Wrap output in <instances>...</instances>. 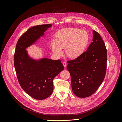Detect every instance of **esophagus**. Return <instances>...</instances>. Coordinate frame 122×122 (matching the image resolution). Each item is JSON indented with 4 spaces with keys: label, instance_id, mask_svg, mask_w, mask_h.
<instances>
[{
    "label": "esophagus",
    "instance_id": "34e87169",
    "mask_svg": "<svg viewBox=\"0 0 122 122\" xmlns=\"http://www.w3.org/2000/svg\"><path fill=\"white\" fill-rule=\"evenodd\" d=\"M62 64H63V66H64V67H65L67 66V63H66V62H63Z\"/></svg>",
    "mask_w": 122,
    "mask_h": 122
}]
</instances>
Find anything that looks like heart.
I'll use <instances>...</instances> for the list:
<instances>
[{
  "mask_svg": "<svg viewBox=\"0 0 122 122\" xmlns=\"http://www.w3.org/2000/svg\"><path fill=\"white\" fill-rule=\"evenodd\" d=\"M89 42V36L86 30L76 28H65L58 31L55 35V42L51 43V50L58 56L63 54L70 59H76L85 51Z\"/></svg>",
  "mask_w": 122,
  "mask_h": 122,
  "instance_id": "1",
  "label": "heart"
}]
</instances>
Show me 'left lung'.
<instances>
[{
	"instance_id": "1",
	"label": "left lung",
	"mask_w": 122,
	"mask_h": 122,
	"mask_svg": "<svg viewBox=\"0 0 122 122\" xmlns=\"http://www.w3.org/2000/svg\"><path fill=\"white\" fill-rule=\"evenodd\" d=\"M93 38L86 51L68 61L67 69L75 95L84 98L94 94L102 84L106 72L107 50L100 35L93 30Z\"/></svg>"
}]
</instances>
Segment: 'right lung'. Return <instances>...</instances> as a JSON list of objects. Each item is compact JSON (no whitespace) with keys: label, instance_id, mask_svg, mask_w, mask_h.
I'll list each match as a JSON object with an SVG mask.
<instances>
[{"label":"right lung","instance_id":"obj_1","mask_svg":"<svg viewBox=\"0 0 122 122\" xmlns=\"http://www.w3.org/2000/svg\"><path fill=\"white\" fill-rule=\"evenodd\" d=\"M51 26L50 24H43L29 28L19 39L14 53V64L19 83L24 91L37 100L51 95L53 91V80L64 67L60 60L32 59L26 48L43 36Z\"/></svg>","mask_w":122,"mask_h":122}]
</instances>
